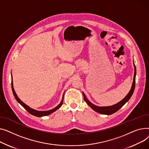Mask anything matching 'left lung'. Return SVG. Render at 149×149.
<instances>
[{"instance_id":"obj_1","label":"left lung","mask_w":149,"mask_h":149,"mask_svg":"<svg viewBox=\"0 0 149 149\" xmlns=\"http://www.w3.org/2000/svg\"><path fill=\"white\" fill-rule=\"evenodd\" d=\"M134 80L132 82V86H131L130 90L128 93V94L126 95V97L122 99L120 102H118L117 103L113 104V105L112 106H109V107H97L95 105V104H93L91 102H90L88 99H86V96L84 93L83 95H84V100L86 102V103L88 104V105L95 111L97 112L100 113H102V114H104V115H111L112 113H115L117 111H118L122 107H123L124 104L129 101V100L130 99L131 96L132 95L135 89V77H136V67L134 64Z\"/></svg>"}]
</instances>
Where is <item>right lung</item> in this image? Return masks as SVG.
<instances>
[{
	"label": "right lung",
	"instance_id": "obj_1",
	"mask_svg": "<svg viewBox=\"0 0 149 149\" xmlns=\"http://www.w3.org/2000/svg\"><path fill=\"white\" fill-rule=\"evenodd\" d=\"M12 76V75H11ZM11 86H12V90H13V94L14 95V97L15 99H16V100L18 102V103H19L29 113H30L31 114L34 116H36V117H43V116H48L49 114H50V113H53L54 112L56 111L57 109H58L61 106H62V104L63 103V99H64V93L63 94V99L62 100H61V103L58 104V105L54 108V109H50V110H49V111H37V110H36V109H33L31 108H30L29 107H28L27 104H26L24 103H23L19 97L18 96H17L14 89V86H13V77H12V81H11Z\"/></svg>",
	"mask_w": 149,
	"mask_h": 149
}]
</instances>
